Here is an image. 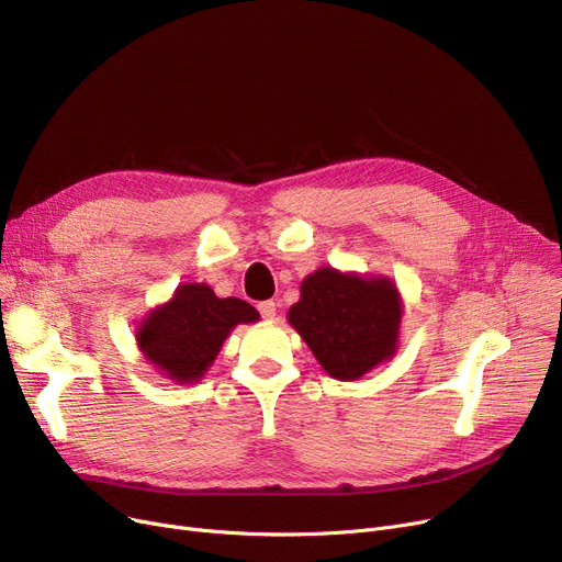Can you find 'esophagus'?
Wrapping results in <instances>:
<instances>
[{
  "mask_svg": "<svg viewBox=\"0 0 562 562\" xmlns=\"http://www.w3.org/2000/svg\"><path fill=\"white\" fill-rule=\"evenodd\" d=\"M257 310H259V314H261L263 318H276L278 305H276V301H263V303L257 305Z\"/></svg>",
  "mask_w": 562,
  "mask_h": 562,
  "instance_id": "esophagus-1",
  "label": "esophagus"
}]
</instances>
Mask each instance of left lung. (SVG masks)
Wrapping results in <instances>:
<instances>
[{
	"mask_svg": "<svg viewBox=\"0 0 562 562\" xmlns=\"http://www.w3.org/2000/svg\"><path fill=\"white\" fill-rule=\"evenodd\" d=\"M401 316V293L390 278L323 266L303 280L286 318L333 378L358 380L394 356Z\"/></svg>",
	"mask_w": 562,
	"mask_h": 562,
	"instance_id": "1",
	"label": "left lung"
}]
</instances>
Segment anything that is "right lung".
Masks as SVG:
<instances>
[{"instance_id":"right-lung-1","label":"right lung","mask_w":562,"mask_h":562,"mask_svg":"<svg viewBox=\"0 0 562 562\" xmlns=\"http://www.w3.org/2000/svg\"><path fill=\"white\" fill-rule=\"evenodd\" d=\"M259 321L241 299H218L210 284H180L175 296L143 318L136 344L147 362L175 382L193 385L212 367L234 326Z\"/></svg>"}]
</instances>
